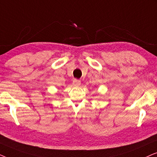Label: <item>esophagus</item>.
I'll return each instance as SVG.
<instances>
[{
  "label": "esophagus",
  "mask_w": 157,
  "mask_h": 157,
  "mask_svg": "<svg viewBox=\"0 0 157 157\" xmlns=\"http://www.w3.org/2000/svg\"><path fill=\"white\" fill-rule=\"evenodd\" d=\"M72 84H73V85H74V86H80V84H81V82L78 80H73Z\"/></svg>",
  "instance_id": "34e87169"
}]
</instances>
